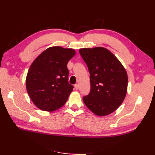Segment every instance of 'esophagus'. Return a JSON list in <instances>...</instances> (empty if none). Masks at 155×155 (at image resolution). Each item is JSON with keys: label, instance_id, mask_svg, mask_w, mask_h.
Returning <instances> with one entry per match:
<instances>
[{"label": "esophagus", "instance_id": "1", "mask_svg": "<svg viewBox=\"0 0 155 155\" xmlns=\"http://www.w3.org/2000/svg\"><path fill=\"white\" fill-rule=\"evenodd\" d=\"M74 88H75L76 90H78V88H79V85H78V84H76L74 85Z\"/></svg>", "mask_w": 155, "mask_h": 155}]
</instances>
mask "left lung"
<instances>
[{
    "label": "left lung",
    "mask_w": 155,
    "mask_h": 155,
    "mask_svg": "<svg viewBox=\"0 0 155 155\" xmlns=\"http://www.w3.org/2000/svg\"><path fill=\"white\" fill-rule=\"evenodd\" d=\"M79 53L90 73V93L83 98L85 105L98 116L112 113L126 96V70L117 58L105 48H81Z\"/></svg>",
    "instance_id": "1"
}]
</instances>
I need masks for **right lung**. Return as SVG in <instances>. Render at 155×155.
I'll return each instance as SVG.
<instances>
[{"mask_svg":"<svg viewBox=\"0 0 155 155\" xmlns=\"http://www.w3.org/2000/svg\"><path fill=\"white\" fill-rule=\"evenodd\" d=\"M72 48H47L31 65L26 79L27 93L39 109L53 111L66 103L73 90L68 83V62L74 57Z\"/></svg>","mask_w":155,"mask_h":155,"instance_id":"add662e5","label":"right lung"}]
</instances>
